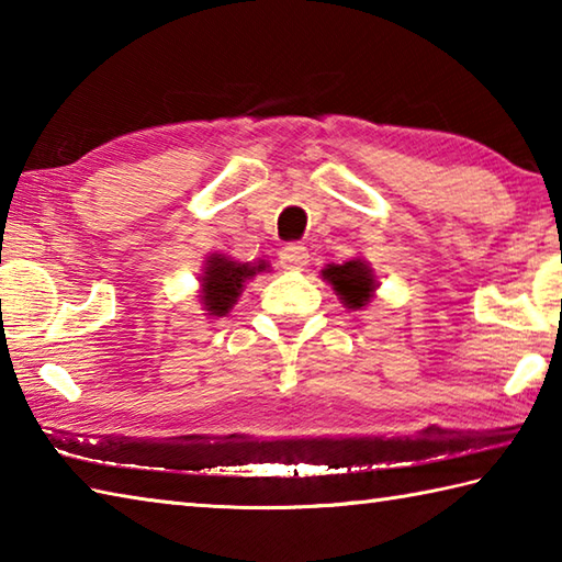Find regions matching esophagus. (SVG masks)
Segmentation results:
<instances>
[{"label": "esophagus", "instance_id": "34e87169", "mask_svg": "<svg viewBox=\"0 0 562 562\" xmlns=\"http://www.w3.org/2000/svg\"><path fill=\"white\" fill-rule=\"evenodd\" d=\"M310 262V250L302 244H288L280 250V266L288 270H302Z\"/></svg>", "mask_w": 562, "mask_h": 562}]
</instances>
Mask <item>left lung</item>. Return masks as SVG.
Here are the masks:
<instances>
[{
    "label": "left lung",
    "instance_id": "left-lung-1",
    "mask_svg": "<svg viewBox=\"0 0 562 562\" xmlns=\"http://www.w3.org/2000/svg\"><path fill=\"white\" fill-rule=\"evenodd\" d=\"M324 278L334 284V290L350 310L366 306L370 302L372 290H375L372 272L362 260H348L344 266H328L324 270Z\"/></svg>",
    "mask_w": 562,
    "mask_h": 562
}]
</instances>
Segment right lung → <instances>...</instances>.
<instances>
[{
  "label": "right lung",
  "instance_id": "right-lung-1",
  "mask_svg": "<svg viewBox=\"0 0 562 562\" xmlns=\"http://www.w3.org/2000/svg\"><path fill=\"white\" fill-rule=\"evenodd\" d=\"M266 270V266L250 268L248 262H236L224 256H212L206 260V272L202 278L204 310L214 316H224L236 304L244 282L252 274Z\"/></svg>",
  "mask_w": 562,
  "mask_h": 562
}]
</instances>
